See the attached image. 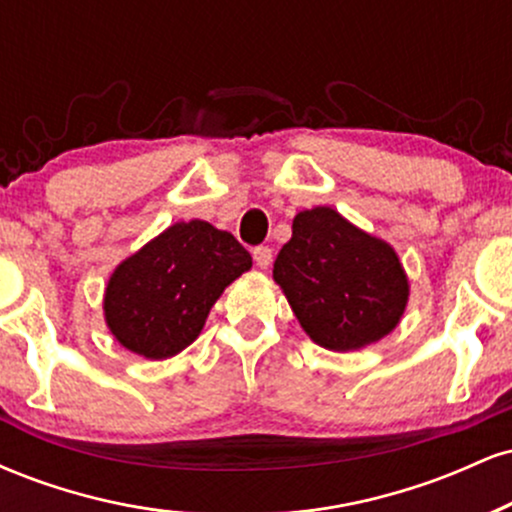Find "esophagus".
<instances>
[{"label":"esophagus","mask_w":512,"mask_h":512,"mask_svg":"<svg viewBox=\"0 0 512 512\" xmlns=\"http://www.w3.org/2000/svg\"><path fill=\"white\" fill-rule=\"evenodd\" d=\"M252 260L260 269H267L269 264H272V250L267 248V245H262V248H255L252 250Z\"/></svg>","instance_id":"obj_1"}]
</instances>
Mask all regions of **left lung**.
<instances>
[{
  "label": "left lung",
  "instance_id": "obj_1",
  "mask_svg": "<svg viewBox=\"0 0 512 512\" xmlns=\"http://www.w3.org/2000/svg\"><path fill=\"white\" fill-rule=\"evenodd\" d=\"M291 228L272 276L315 344L356 351L395 330L409 303V279L390 243L332 207L298 211Z\"/></svg>",
  "mask_w": 512,
  "mask_h": 512
}]
</instances>
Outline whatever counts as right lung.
Wrapping results in <instances>:
<instances>
[{"label":"right lung","mask_w":512,"mask_h":512,"mask_svg":"<svg viewBox=\"0 0 512 512\" xmlns=\"http://www.w3.org/2000/svg\"><path fill=\"white\" fill-rule=\"evenodd\" d=\"M252 267L250 252L207 221H178L110 274L105 325L132 354L166 361L202 332L211 305Z\"/></svg>","instance_id":"right-lung-1"}]
</instances>
